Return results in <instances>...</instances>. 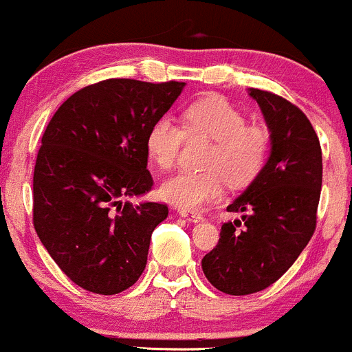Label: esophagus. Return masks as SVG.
Listing matches in <instances>:
<instances>
[{
  "instance_id": "1",
  "label": "esophagus",
  "mask_w": 352,
  "mask_h": 352,
  "mask_svg": "<svg viewBox=\"0 0 352 352\" xmlns=\"http://www.w3.org/2000/svg\"><path fill=\"white\" fill-rule=\"evenodd\" d=\"M177 213H179L181 217H184V219H188L190 222H201L203 220V215H200V213L197 212H191V210H184V208H179L177 210Z\"/></svg>"
}]
</instances>
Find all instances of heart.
I'll list each match as a JSON object with an SVG mask.
<instances>
[{"label": "heart", "instance_id": "obj_1", "mask_svg": "<svg viewBox=\"0 0 352 352\" xmlns=\"http://www.w3.org/2000/svg\"><path fill=\"white\" fill-rule=\"evenodd\" d=\"M184 135L212 139L203 159L206 171L183 169L162 183L161 197L184 210H198L222 197L227 177L232 184H248L259 175L270 154V132L249 125L241 110L222 96H206L188 104L181 125L171 117L157 118L146 139L147 155L161 169L171 168L183 147Z\"/></svg>", "mask_w": 352, "mask_h": 352}]
</instances>
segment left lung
I'll list each match as a JSON object with an SVG mask.
<instances>
[{
  "label": "left lung",
  "instance_id": "1",
  "mask_svg": "<svg viewBox=\"0 0 352 352\" xmlns=\"http://www.w3.org/2000/svg\"><path fill=\"white\" fill-rule=\"evenodd\" d=\"M270 129L266 164L227 212L219 244L201 259L203 273L227 295H251L289 270L315 232L322 190V149L309 118L285 98L249 89Z\"/></svg>",
  "mask_w": 352,
  "mask_h": 352
}]
</instances>
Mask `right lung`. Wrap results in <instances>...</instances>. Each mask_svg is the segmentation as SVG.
<instances>
[{"instance_id":"add662e5","label":"right lung","mask_w":352,"mask_h":352,"mask_svg":"<svg viewBox=\"0 0 352 352\" xmlns=\"http://www.w3.org/2000/svg\"><path fill=\"white\" fill-rule=\"evenodd\" d=\"M184 82L107 79L69 96L42 137L34 227L71 281L98 295L130 288L146 270L168 206L126 198L151 191L146 139Z\"/></svg>"}]
</instances>
